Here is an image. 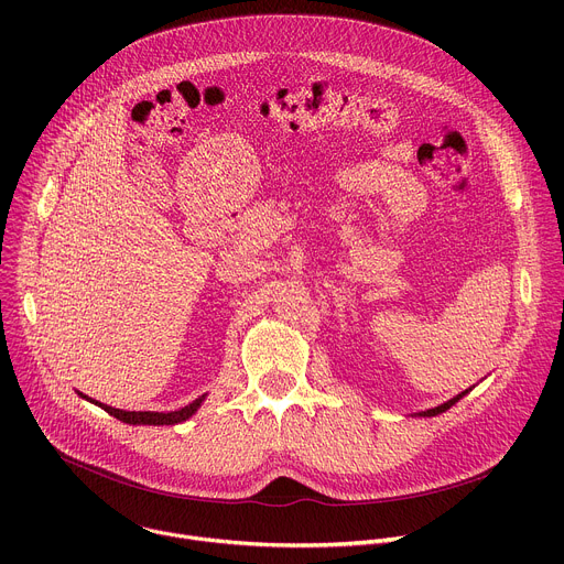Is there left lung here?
<instances>
[{
    "label": "left lung",
    "instance_id": "left-lung-1",
    "mask_svg": "<svg viewBox=\"0 0 564 564\" xmlns=\"http://www.w3.org/2000/svg\"><path fill=\"white\" fill-rule=\"evenodd\" d=\"M470 390V388H468ZM468 390H464V392H459L457 397H453V399H448L446 401V404H442V406H435V409H429V411H424V413H417L420 417H435V415H440V413H444V411H448L453 404H455V401H459Z\"/></svg>",
    "mask_w": 564,
    "mask_h": 564
}]
</instances>
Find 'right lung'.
<instances>
[{"label":"right lung","instance_id":"obj_1","mask_svg":"<svg viewBox=\"0 0 564 564\" xmlns=\"http://www.w3.org/2000/svg\"><path fill=\"white\" fill-rule=\"evenodd\" d=\"M79 397L83 399H87V401H94L96 406H100V409H105L109 415H113L116 420H120V422H124V424H144V426H174V424H181V422H185V420H189L198 409H200V404L205 401V394H200L198 399H194L189 406H185V409H181V411H172V413H153V411H120V409H113V406H107V404H100V401H96V399H89L87 394H83V392H77Z\"/></svg>","mask_w":564,"mask_h":564}]
</instances>
